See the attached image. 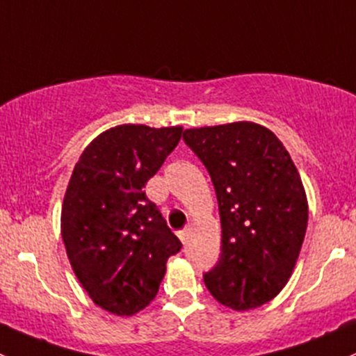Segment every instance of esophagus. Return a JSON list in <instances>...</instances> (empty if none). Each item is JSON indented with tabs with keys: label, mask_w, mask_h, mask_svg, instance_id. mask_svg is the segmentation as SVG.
<instances>
[{
	"label": "esophagus",
	"mask_w": 356,
	"mask_h": 356,
	"mask_svg": "<svg viewBox=\"0 0 356 356\" xmlns=\"http://www.w3.org/2000/svg\"><path fill=\"white\" fill-rule=\"evenodd\" d=\"M190 233H192V228H185V229H181V232H178V236H179V240H181V243H186V241H188Z\"/></svg>",
	"instance_id": "1"
}]
</instances>
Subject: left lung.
Here are the masks:
<instances>
[{"label":"left lung","mask_w":356,"mask_h":356,"mask_svg":"<svg viewBox=\"0 0 356 356\" xmlns=\"http://www.w3.org/2000/svg\"><path fill=\"white\" fill-rule=\"evenodd\" d=\"M183 140L207 168L219 204L221 257L205 286L229 309H257L284 288L302 250L309 204L298 170L257 123L190 128Z\"/></svg>","instance_id":"left-lung-1"}]
</instances>
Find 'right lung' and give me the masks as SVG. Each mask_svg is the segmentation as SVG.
<instances>
[{
    "label": "right lung",
    "mask_w": 356,
    "mask_h": 356,
    "mask_svg": "<svg viewBox=\"0 0 356 356\" xmlns=\"http://www.w3.org/2000/svg\"><path fill=\"white\" fill-rule=\"evenodd\" d=\"M181 131L118 124L97 135L73 168L61 236L80 284L111 314L145 309L159 291L168 259L181 248L144 192Z\"/></svg>",
    "instance_id": "1"
}]
</instances>
